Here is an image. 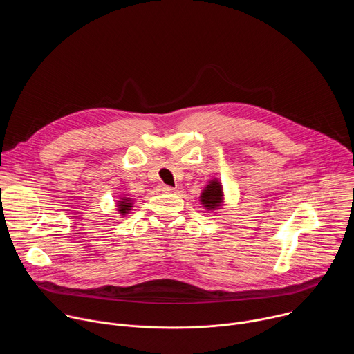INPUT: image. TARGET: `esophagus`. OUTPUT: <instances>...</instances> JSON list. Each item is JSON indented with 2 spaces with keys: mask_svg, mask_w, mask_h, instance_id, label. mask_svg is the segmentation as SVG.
I'll return each mask as SVG.
<instances>
[{
  "mask_svg": "<svg viewBox=\"0 0 354 354\" xmlns=\"http://www.w3.org/2000/svg\"><path fill=\"white\" fill-rule=\"evenodd\" d=\"M160 190L164 192V193H172L175 189L172 186H167V185H161L160 186Z\"/></svg>",
  "mask_w": 354,
  "mask_h": 354,
  "instance_id": "obj_1",
  "label": "esophagus"
}]
</instances>
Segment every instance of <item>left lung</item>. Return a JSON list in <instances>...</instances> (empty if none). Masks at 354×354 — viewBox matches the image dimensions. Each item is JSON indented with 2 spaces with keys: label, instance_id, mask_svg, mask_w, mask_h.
<instances>
[{
  "label": "left lung",
  "instance_id": "8db88e82",
  "mask_svg": "<svg viewBox=\"0 0 354 354\" xmlns=\"http://www.w3.org/2000/svg\"><path fill=\"white\" fill-rule=\"evenodd\" d=\"M223 186L217 179L209 182L205 190L200 194L201 205L206 207V210H217L223 203Z\"/></svg>",
  "mask_w": 354,
  "mask_h": 354
}]
</instances>
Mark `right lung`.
I'll return each mask as SVG.
<instances>
[{"mask_svg": "<svg viewBox=\"0 0 354 354\" xmlns=\"http://www.w3.org/2000/svg\"><path fill=\"white\" fill-rule=\"evenodd\" d=\"M133 207V200L129 198V197H122L119 201H118V212L122 214V216H126L130 213Z\"/></svg>", "mask_w": 354, "mask_h": 354, "instance_id": "right-lung-1", "label": "right lung"}]
</instances>
